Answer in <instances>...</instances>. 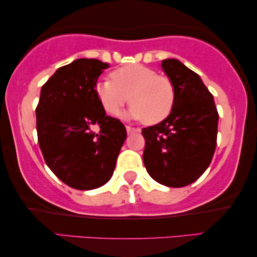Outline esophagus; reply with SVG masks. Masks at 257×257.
Returning a JSON list of instances; mask_svg holds the SVG:
<instances>
[{"label": "esophagus", "mask_w": 257, "mask_h": 257, "mask_svg": "<svg viewBox=\"0 0 257 257\" xmlns=\"http://www.w3.org/2000/svg\"><path fill=\"white\" fill-rule=\"evenodd\" d=\"M126 131H127L128 135H131V133H133V132H136V131H137V128H135V127H131V126H130V125H126Z\"/></svg>", "instance_id": "obj_1"}]
</instances>
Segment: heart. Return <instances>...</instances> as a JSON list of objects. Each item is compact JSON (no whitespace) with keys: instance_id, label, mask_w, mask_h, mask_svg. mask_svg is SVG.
Returning a JSON list of instances; mask_svg holds the SVG:
<instances>
[{"instance_id":"b5f03b06","label":"heart","mask_w":257,"mask_h":257,"mask_svg":"<svg viewBox=\"0 0 257 257\" xmlns=\"http://www.w3.org/2000/svg\"><path fill=\"white\" fill-rule=\"evenodd\" d=\"M111 79L99 80L94 92L104 111L117 115L125 104H132L127 114L154 125L171 114L175 103L173 82L167 76L142 64H128L111 72Z\"/></svg>"}]
</instances>
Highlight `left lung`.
Wrapping results in <instances>:
<instances>
[{
  "label": "left lung",
  "mask_w": 257,
  "mask_h": 257,
  "mask_svg": "<svg viewBox=\"0 0 257 257\" xmlns=\"http://www.w3.org/2000/svg\"><path fill=\"white\" fill-rule=\"evenodd\" d=\"M161 66L173 82L175 103L166 119L143 128V160L157 182L184 187L198 180L213 159L219 113L198 73L173 58Z\"/></svg>",
  "instance_id": "1"
}]
</instances>
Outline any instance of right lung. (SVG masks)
Segmentation results:
<instances>
[{"mask_svg": "<svg viewBox=\"0 0 257 257\" xmlns=\"http://www.w3.org/2000/svg\"><path fill=\"white\" fill-rule=\"evenodd\" d=\"M107 63L79 58L62 66L42 86L37 138L49 168L70 187L89 191L113 174L126 139L119 119L106 115L94 92Z\"/></svg>", "mask_w": 257, "mask_h": 257, "instance_id": "right-lung-1", "label": "right lung"}]
</instances>
